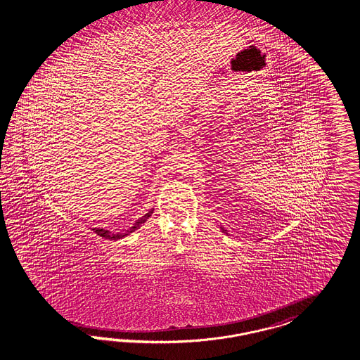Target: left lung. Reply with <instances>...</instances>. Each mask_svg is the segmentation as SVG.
<instances>
[{"label": "left lung", "mask_w": 360, "mask_h": 360, "mask_svg": "<svg viewBox=\"0 0 360 360\" xmlns=\"http://www.w3.org/2000/svg\"><path fill=\"white\" fill-rule=\"evenodd\" d=\"M220 228H221V231H223L224 233L228 234V231H226V229H224L223 226H220Z\"/></svg>", "instance_id": "left-lung-1"}]
</instances>
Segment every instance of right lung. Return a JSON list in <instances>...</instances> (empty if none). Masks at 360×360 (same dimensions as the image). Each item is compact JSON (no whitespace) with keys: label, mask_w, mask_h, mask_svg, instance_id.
<instances>
[{"label":"right lung","mask_w":360,"mask_h":360,"mask_svg":"<svg viewBox=\"0 0 360 360\" xmlns=\"http://www.w3.org/2000/svg\"><path fill=\"white\" fill-rule=\"evenodd\" d=\"M153 210L155 208H152V210H149L148 212H146L144 216H141L140 219H137L136 223L134 224L129 229H127L126 232H119V233H115V232H110V231H107V229H103V228H93L91 231L94 232V233H97L99 237H103V238H106V240H114V241H117V240H122V238H124L127 236H129L131 233H134L136 229H139L143 224L146 223V220L152 216L153 214Z\"/></svg>","instance_id":"1"}]
</instances>
